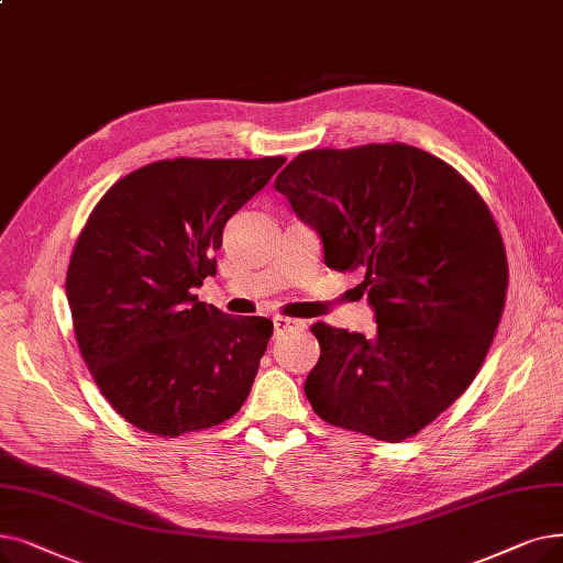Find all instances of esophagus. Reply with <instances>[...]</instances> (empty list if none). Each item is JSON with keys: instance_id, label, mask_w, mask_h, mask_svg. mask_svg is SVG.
I'll list each match as a JSON object with an SVG mask.
<instances>
[{"instance_id": "esophagus-1", "label": "esophagus", "mask_w": 563, "mask_h": 563, "mask_svg": "<svg viewBox=\"0 0 563 563\" xmlns=\"http://www.w3.org/2000/svg\"><path fill=\"white\" fill-rule=\"evenodd\" d=\"M274 329L276 333H285V331H303L306 324L299 322V320H291V317H283V314H276L274 317Z\"/></svg>"}]
</instances>
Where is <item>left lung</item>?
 <instances>
[{
	"instance_id": "8db88e82",
	"label": "left lung",
	"mask_w": 563,
	"mask_h": 563,
	"mask_svg": "<svg viewBox=\"0 0 563 563\" xmlns=\"http://www.w3.org/2000/svg\"><path fill=\"white\" fill-rule=\"evenodd\" d=\"M276 190L361 272L377 333L310 327L320 361L306 398L331 426L402 442L474 382L499 327L508 264L495 218L455 167L402 142L310 150Z\"/></svg>"
}]
</instances>
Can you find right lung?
I'll use <instances>...</instances> for the list:
<instances>
[{
    "label": "right lung",
    "mask_w": 563,
    "mask_h": 563,
    "mask_svg": "<svg viewBox=\"0 0 563 563\" xmlns=\"http://www.w3.org/2000/svg\"><path fill=\"white\" fill-rule=\"evenodd\" d=\"M283 156L156 161L119 179L73 249L66 297L106 400L158 437L213 428L246 402L274 322L192 295L216 276L230 218Z\"/></svg>",
    "instance_id": "obj_1"
}]
</instances>
